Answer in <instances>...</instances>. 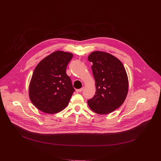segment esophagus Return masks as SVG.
Listing matches in <instances>:
<instances>
[{"instance_id":"obj_1","label":"esophagus","mask_w":161,"mask_h":161,"mask_svg":"<svg viewBox=\"0 0 161 161\" xmlns=\"http://www.w3.org/2000/svg\"><path fill=\"white\" fill-rule=\"evenodd\" d=\"M83 89H84V88H83V87H82V88H81V89H76V91L77 92H82V91H83Z\"/></svg>"}]
</instances>
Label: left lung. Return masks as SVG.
<instances>
[{"mask_svg": "<svg viewBox=\"0 0 161 161\" xmlns=\"http://www.w3.org/2000/svg\"><path fill=\"white\" fill-rule=\"evenodd\" d=\"M94 77L96 92L87 101L90 109L101 115L113 112L123 104L128 92V78L122 63L113 55L95 51L88 57Z\"/></svg>", "mask_w": 161, "mask_h": 161, "instance_id": "obj_1", "label": "left lung"}]
</instances>
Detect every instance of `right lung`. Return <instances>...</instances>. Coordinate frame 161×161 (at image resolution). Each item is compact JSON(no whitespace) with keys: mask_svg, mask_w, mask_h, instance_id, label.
Segmentation results:
<instances>
[{"mask_svg":"<svg viewBox=\"0 0 161 161\" xmlns=\"http://www.w3.org/2000/svg\"><path fill=\"white\" fill-rule=\"evenodd\" d=\"M72 57L71 53L58 50L35 67L29 84V98L42 112L58 113L69 104L75 89L66 70Z\"/></svg>","mask_w":161,"mask_h":161,"instance_id":"right-lung-1","label":"right lung"}]
</instances>
